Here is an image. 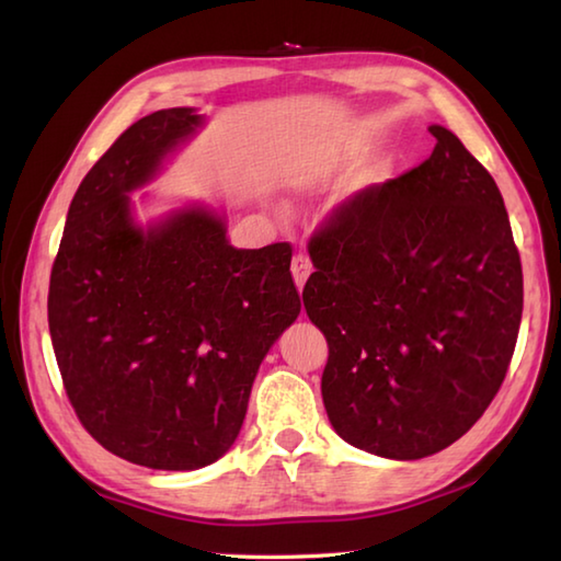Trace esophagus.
Returning a JSON list of instances; mask_svg holds the SVG:
<instances>
[{
	"mask_svg": "<svg viewBox=\"0 0 561 561\" xmlns=\"http://www.w3.org/2000/svg\"><path fill=\"white\" fill-rule=\"evenodd\" d=\"M290 271H293V278H295V285L297 288L302 290V285H305V280L310 278V273H312V261L307 259L305 254H295L293 256V264H290Z\"/></svg>",
	"mask_w": 561,
	"mask_h": 561,
	"instance_id": "34e87169",
	"label": "esophagus"
}]
</instances>
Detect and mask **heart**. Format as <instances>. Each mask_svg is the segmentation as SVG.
I'll use <instances>...</instances> for the list:
<instances>
[{
	"mask_svg": "<svg viewBox=\"0 0 561 561\" xmlns=\"http://www.w3.org/2000/svg\"><path fill=\"white\" fill-rule=\"evenodd\" d=\"M322 176H324L322 171H310V174L302 176V181H305V184H314V181H319Z\"/></svg>",
	"mask_w": 561,
	"mask_h": 561,
	"instance_id": "1",
	"label": "heart"
}]
</instances>
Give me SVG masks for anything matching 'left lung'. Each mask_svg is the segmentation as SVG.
<instances>
[{"label": "left lung", "instance_id": "left-lung-1", "mask_svg": "<svg viewBox=\"0 0 561 561\" xmlns=\"http://www.w3.org/2000/svg\"><path fill=\"white\" fill-rule=\"evenodd\" d=\"M431 157L351 196L312 234L307 317L322 397L346 443L419 460L484 414L516 348L523 268L496 181L431 125Z\"/></svg>", "mask_w": 561, "mask_h": 561}]
</instances>
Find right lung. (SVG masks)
<instances>
[{
  "mask_svg": "<svg viewBox=\"0 0 561 561\" xmlns=\"http://www.w3.org/2000/svg\"><path fill=\"white\" fill-rule=\"evenodd\" d=\"M193 108L140 118L89 169L57 249L48 324L89 436L152 470H198L232 448L268 348L300 314L293 247L234 249L188 208L142 232L128 193L198 128Z\"/></svg>",
  "mask_w": 561,
  "mask_h": 561,
  "instance_id": "right-lung-1",
  "label": "right lung"
}]
</instances>
